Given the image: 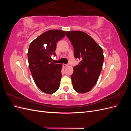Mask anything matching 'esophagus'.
Here are the masks:
<instances>
[{"label":"esophagus","mask_w":131,"mask_h":131,"mask_svg":"<svg viewBox=\"0 0 131 131\" xmlns=\"http://www.w3.org/2000/svg\"><path fill=\"white\" fill-rule=\"evenodd\" d=\"M67 66V64H63V67H66Z\"/></svg>","instance_id":"1"}]
</instances>
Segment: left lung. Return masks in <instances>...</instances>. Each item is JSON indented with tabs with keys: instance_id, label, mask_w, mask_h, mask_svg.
<instances>
[{
	"instance_id": "obj_1",
	"label": "left lung",
	"mask_w": 131,
	"mask_h": 131,
	"mask_svg": "<svg viewBox=\"0 0 131 131\" xmlns=\"http://www.w3.org/2000/svg\"><path fill=\"white\" fill-rule=\"evenodd\" d=\"M73 46L75 58L80 60L71 75L73 89L80 93L89 92L97 83L104 61L102 47L82 31H67Z\"/></svg>"
}]
</instances>
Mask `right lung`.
<instances>
[{"label":"right lung","instance_id":"1","mask_svg":"<svg viewBox=\"0 0 131 131\" xmlns=\"http://www.w3.org/2000/svg\"><path fill=\"white\" fill-rule=\"evenodd\" d=\"M66 31L52 29L41 34L30 43L28 52L29 67L35 84L43 92L52 94L58 90L62 64H54L51 56L56 53V43Z\"/></svg>","mask_w":131,"mask_h":131}]
</instances>
